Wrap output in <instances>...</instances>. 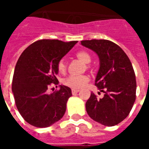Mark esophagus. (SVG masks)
Returning <instances> with one entry per match:
<instances>
[{"mask_svg": "<svg viewBox=\"0 0 149 149\" xmlns=\"http://www.w3.org/2000/svg\"><path fill=\"white\" fill-rule=\"evenodd\" d=\"M79 90H75V89H72V94H76V93H79Z\"/></svg>", "mask_w": 149, "mask_h": 149, "instance_id": "obj_1", "label": "esophagus"}]
</instances>
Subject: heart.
Here are the masks:
<instances>
[{"label": "heart", "instance_id": "obj_1", "mask_svg": "<svg viewBox=\"0 0 149 149\" xmlns=\"http://www.w3.org/2000/svg\"><path fill=\"white\" fill-rule=\"evenodd\" d=\"M77 57L83 63L88 64L91 62V57L88 52L85 51H80L77 53ZM58 71L60 73H64L66 71V63L65 59H61L58 63ZM90 80L88 76H69L63 79V84L72 89H81Z\"/></svg>", "mask_w": 149, "mask_h": 149}]
</instances>
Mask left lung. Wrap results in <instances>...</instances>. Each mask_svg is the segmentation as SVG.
Here are the masks:
<instances>
[{"label":"left lung","instance_id":"obj_1","mask_svg":"<svg viewBox=\"0 0 149 149\" xmlns=\"http://www.w3.org/2000/svg\"><path fill=\"white\" fill-rule=\"evenodd\" d=\"M81 45L99 57L95 86L104 93L103 98L91 93L86 103V112L97 122L114 126L127 118L136 98V79L132 63L122 49L111 41L84 40Z\"/></svg>","mask_w":149,"mask_h":149}]
</instances>
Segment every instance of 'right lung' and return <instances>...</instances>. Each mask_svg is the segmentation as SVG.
<instances>
[{"label":"right lung","mask_w":149,"mask_h":149,"mask_svg":"<svg viewBox=\"0 0 149 149\" xmlns=\"http://www.w3.org/2000/svg\"><path fill=\"white\" fill-rule=\"evenodd\" d=\"M55 39L35 42L22 53L14 72L12 92L15 104L22 118L31 125L47 127L63 118L70 87L59 85V90L47 93L48 88L58 84V63L77 44Z\"/></svg>","instance_id":"right-lung-1"}]
</instances>
